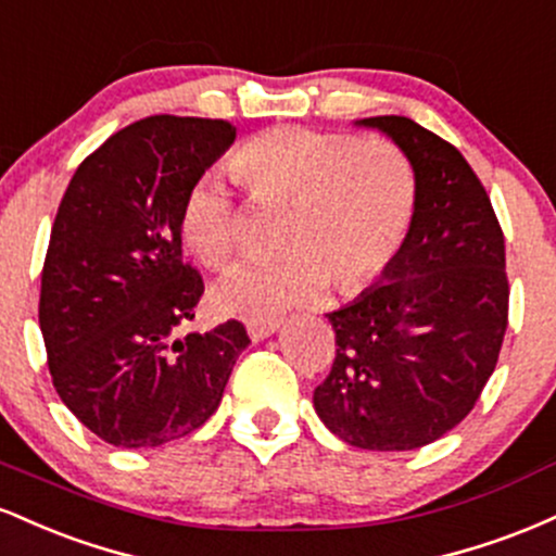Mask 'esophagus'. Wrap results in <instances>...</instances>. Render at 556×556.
<instances>
[{
	"mask_svg": "<svg viewBox=\"0 0 556 556\" xmlns=\"http://www.w3.org/2000/svg\"><path fill=\"white\" fill-rule=\"evenodd\" d=\"M279 329V321H251L248 324V334L253 342H264L266 337H271Z\"/></svg>",
	"mask_w": 556,
	"mask_h": 556,
	"instance_id": "esophagus-1",
	"label": "esophagus"
}]
</instances>
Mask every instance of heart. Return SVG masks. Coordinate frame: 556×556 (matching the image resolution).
<instances>
[{"label": "heart", "mask_w": 556, "mask_h": 556, "mask_svg": "<svg viewBox=\"0 0 556 556\" xmlns=\"http://www.w3.org/2000/svg\"><path fill=\"white\" fill-rule=\"evenodd\" d=\"M229 169L261 201L290 203L285 245L271 261H248L216 287L225 314L271 321L340 285L353 292L397 256L416 212L407 159L387 140L279 127L229 156ZM182 238L206 266L222 269L240 253V212L219 177H201L180 212Z\"/></svg>", "instance_id": "heart-1"}]
</instances>
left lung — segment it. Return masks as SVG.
Here are the masks:
<instances>
[{
  "mask_svg": "<svg viewBox=\"0 0 556 556\" xmlns=\"http://www.w3.org/2000/svg\"><path fill=\"white\" fill-rule=\"evenodd\" d=\"M416 180L407 238L379 282L327 314L337 358L314 407L342 442L407 452L473 410L507 329L504 235L460 151L407 117H366Z\"/></svg>",
  "mask_w": 556,
  "mask_h": 556,
  "instance_id": "left-lung-1",
  "label": "left lung"
}]
</instances>
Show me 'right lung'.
<instances>
[{
    "mask_svg": "<svg viewBox=\"0 0 556 556\" xmlns=\"http://www.w3.org/2000/svg\"><path fill=\"white\" fill-rule=\"evenodd\" d=\"M232 140L225 119H138L75 169L56 212L38 303L49 371L67 410L123 450L201 429L251 344L240 321L177 337L203 295L182 201Z\"/></svg>",
    "mask_w": 556,
    "mask_h": 556,
    "instance_id": "add662e5",
    "label": "right lung"
}]
</instances>
